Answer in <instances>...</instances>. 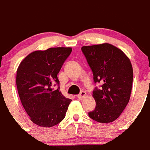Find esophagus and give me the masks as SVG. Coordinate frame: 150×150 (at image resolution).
Returning a JSON list of instances; mask_svg holds the SVG:
<instances>
[{
    "mask_svg": "<svg viewBox=\"0 0 150 150\" xmlns=\"http://www.w3.org/2000/svg\"><path fill=\"white\" fill-rule=\"evenodd\" d=\"M86 91H82L81 92H80V93H79V95H77V98L79 99H83V98L86 96Z\"/></svg>",
    "mask_w": 150,
    "mask_h": 150,
    "instance_id": "obj_1",
    "label": "esophagus"
}]
</instances>
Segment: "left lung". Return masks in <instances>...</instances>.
<instances>
[{
  "mask_svg": "<svg viewBox=\"0 0 150 150\" xmlns=\"http://www.w3.org/2000/svg\"><path fill=\"white\" fill-rule=\"evenodd\" d=\"M83 55L93 74L95 87V110L88 116L101 123L113 122L129 101L133 82V69L129 59L121 50L109 43L83 46Z\"/></svg>",
  "mask_w": 150,
  "mask_h": 150,
  "instance_id": "left-lung-1",
  "label": "left lung"
}]
</instances>
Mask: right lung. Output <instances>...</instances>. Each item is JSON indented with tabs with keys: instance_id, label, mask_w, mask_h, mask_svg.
Wrapping results in <instances>:
<instances>
[{
	"instance_id": "obj_1",
	"label": "right lung",
	"mask_w": 150,
	"mask_h": 150,
	"mask_svg": "<svg viewBox=\"0 0 150 150\" xmlns=\"http://www.w3.org/2000/svg\"><path fill=\"white\" fill-rule=\"evenodd\" d=\"M71 47L34 51L20 63L16 73L18 93L30 120L41 127L56 125L65 117L71 99L52 86L59 85L58 74L71 55Z\"/></svg>"
}]
</instances>
